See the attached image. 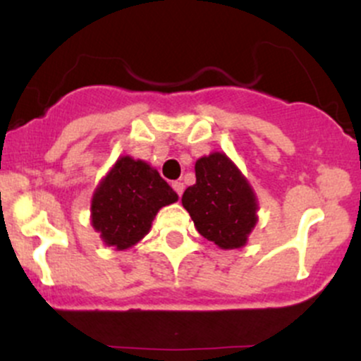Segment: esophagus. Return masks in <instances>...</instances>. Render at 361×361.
Listing matches in <instances>:
<instances>
[{
  "mask_svg": "<svg viewBox=\"0 0 361 361\" xmlns=\"http://www.w3.org/2000/svg\"><path fill=\"white\" fill-rule=\"evenodd\" d=\"M173 190H175L176 192V195L178 197H181V195H183V190H185V185L181 183V181H173Z\"/></svg>",
  "mask_w": 361,
  "mask_h": 361,
  "instance_id": "esophagus-1",
  "label": "esophagus"
}]
</instances>
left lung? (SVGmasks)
Returning a JSON list of instances; mask_svg holds the SVG:
<instances>
[{"mask_svg": "<svg viewBox=\"0 0 361 361\" xmlns=\"http://www.w3.org/2000/svg\"><path fill=\"white\" fill-rule=\"evenodd\" d=\"M197 183L188 186L181 204L197 231L221 250H238L258 222V202L250 181L224 152L195 163Z\"/></svg>", "mask_w": 361, "mask_h": 361, "instance_id": "8db88e82", "label": "left lung"}]
</instances>
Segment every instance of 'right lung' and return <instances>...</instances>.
<instances>
[{
	"instance_id": "add662e5",
	"label": "right lung",
	"mask_w": 361,
	"mask_h": 361,
	"mask_svg": "<svg viewBox=\"0 0 361 361\" xmlns=\"http://www.w3.org/2000/svg\"><path fill=\"white\" fill-rule=\"evenodd\" d=\"M176 200L175 190L154 168L122 156L94 190L91 224L106 246L122 251L149 233L161 207Z\"/></svg>"
}]
</instances>
